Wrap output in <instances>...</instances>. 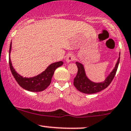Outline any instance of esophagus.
I'll return each mask as SVG.
<instances>
[{
	"instance_id": "obj_1",
	"label": "esophagus",
	"mask_w": 131,
	"mask_h": 131,
	"mask_svg": "<svg viewBox=\"0 0 131 131\" xmlns=\"http://www.w3.org/2000/svg\"><path fill=\"white\" fill-rule=\"evenodd\" d=\"M76 60L75 56H74V54L72 53L68 54V55H67V58H66V61H67V63H68L71 62V61H74V60Z\"/></svg>"
}]
</instances>
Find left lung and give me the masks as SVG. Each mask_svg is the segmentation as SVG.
I'll list each match as a JSON object with an SVG mask.
<instances>
[{
  "label": "left lung",
  "mask_w": 131,
  "mask_h": 131,
  "mask_svg": "<svg viewBox=\"0 0 131 131\" xmlns=\"http://www.w3.org/2000/svg\"><path fill=\"white\" fill-rule=\"evenodd\" d=\"M119 60H120V53H119V57L117 59V63H116L114 68L108 74V76L106 78L104 81L100 82V83H95V82L91 81L86 74L85 70H84L83 64L77 61L76 64L78 67V73L74 79V82H73L74 86L78 91L85 94H93V93H96L104 90L110 85L114 78L117 68H118Z\"/></svg>",
  "instance_id": "1"
}]
</instances>
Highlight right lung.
Segmentation results:
<instances>
[{
  "instance_id": "add662e5",
  "label": "right lung",
  "mask_w": 131,
  "mask_h": 131,
  "mask_svg": "<svg viewBox=\"0 0 131 131\" xmlns=\"http://www.w3.org/2000/svg\"><path fill=\"white\" fill-rule=\"evenodd\" d=\"M12 49V41L10 43L9 48V65L10 71L18 84L22 88L27 91L31 92H40L45 90L51 83V78L53 75L54 71L57 68L61 67L63 64V61L51 63L45 71L35 77L31 78H26L21 76L15 71L13 67L10 54Z\"/></svg>"
}]
</instances>
